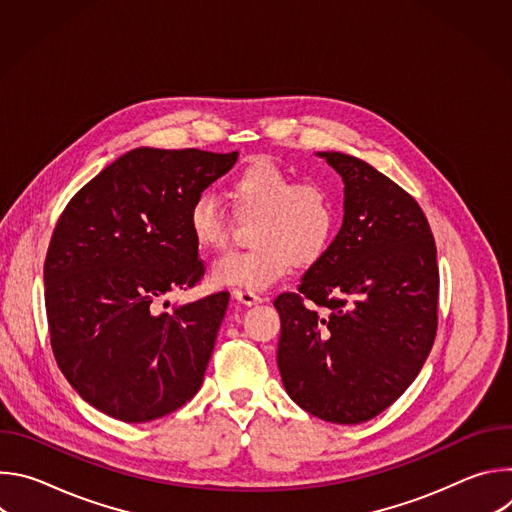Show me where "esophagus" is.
Wrapping results in <instances>:
<instances>
[{
  "mask_svg": "<svg viewBox=\"0 0 512 512\" xmlns=\"http://www.w3.org/2000/svg\"><path fill=\"white\" fill-rule=\"evenodd\" d=\"M233 298L243 306H255L261 302V296H257L255 291H247V289H235Z\"/></svg>",
  "mask_w": 512,
  "mask_h": 512,
  "instance_id": "1",
  "label": "esophagus"
}]
</instances>
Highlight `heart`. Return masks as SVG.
Listing matches in <instances>:
<instances>
[{
    "instance_id": "1",
    "label": "heart",
    "mask_w": 512,
    "mask_h": 512,
    "mask_svg": "<svg viewBox=\"0 0 512 512\" xmlns=\"http://www.w3.org/2000/svg\"><path fill=\"white\" fill-rule=\"evenodd\" d=\"M229 198L241 216H257L247 251L227 253L212 265L218 285L261 291L294 265H314L328 251L338 223L332 196L318 184H298L277 162L259 158L235 174ZM188 231L206 251L229 245L233 221L212 194L200 192L188 208Z\"/></svg>"
}]
</instances>
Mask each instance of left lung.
I'll return each mask as SVG.
<instances>
[{"mask_svg":"<svg viewBox=\"0 0 512 512\" xmlns=\"http://www.w3.org/2000/svg\"><path fill=\"white\" fill-rule=\"evenodd\" d=\"M344 182L342 227L281 294L277 367L308 413L354 425L395 403L419 375L437 330L440 273L419 204L354 156L318 152Z\"/></svg>","mask_w":512,"mask_h":512,"instance_id":"obj_1","label":"left lung"}]
</instances>
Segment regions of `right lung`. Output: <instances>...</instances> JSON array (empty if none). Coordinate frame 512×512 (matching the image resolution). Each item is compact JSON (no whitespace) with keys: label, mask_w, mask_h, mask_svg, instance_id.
I'll return each instance as SVG.
<instances>
[{"label":"right lung","mask_w":512,"mask_h":512,"mask_svg":"<svg viewBox=\"0 0 512 512\" xmlns=\"http://www.w3.org/2000/svg\"><path fill=\"white\" fill-rule=\"evenodd\" d=\"M237 158L135 148L58 218L44 263L50 342L66 381L101 413L152 421L200 389L229 291L172 312L162 302L204 275L188 208Z\"/></svg>","instance_id":"obj_1"}]
</instances>
